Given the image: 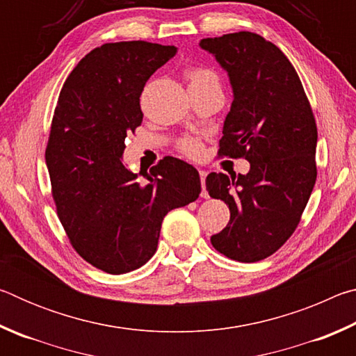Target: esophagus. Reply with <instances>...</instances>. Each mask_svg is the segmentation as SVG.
I'll return each instance as SVG.
<instances>
[{"instance_id":"esophagus-1","label":"esophagus","mask_w":356,"mask_h":356,"mask_svg":"<svg viewBox=\"0 0 356 356\" xmlns=\"http://www.w3.org/2000/svg\"><path fill=\"white\" fill-rule=\"evenodd\" d=\"M200 176H201V185H202V197H209L207 191H206V177H207V172L206 171H200Z\"/></svg>"}]
</instances>
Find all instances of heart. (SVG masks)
Masks as SVG:
<instances>
[{"mask_svg": "<svg viewBox=\"0 0 356 356\" xmlns=\"http://www.w3.org/2000/svg\"><path fill=\"white\" fill-rule=\"evenodd\" d=\"M186 78L190 80V84H197V83H206V81H218V76H216L212 70L206 67H190L186 70ZM177 147L184 155L190 156V159H200L202 154V143L193 136H185L177 143Z\"/></svg>", "mask_w": 356, "mask_h": 356, "instance_id": "obj_1", "label": "heart"}]
</instances>
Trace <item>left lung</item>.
Wrapping results in <instances>:
<instances>
[{
  "instance_id": "left-lung-1",
  "label": "left lung",
  "mask_w": 356,
  "mask_h": 356,
  "mask_svg": "<svg viewBox=\"0 0 356 356\" xmlns=\"http://www.w3.org/2000/svg\"><path fill=\"white\" fill-rule=\"evenodd\" d=\"M200 45L227 72L234 91L218 155L251 166L245 176H207L209 195L231 210L210 242L234 261L257 262L292 236L314 188L316 119L297 70L262 35L238 31Z\"/></svg>"
}]
</instances>
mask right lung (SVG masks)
Masks as SVG:
<instances>
[{
  "label": "right lung",
  "mask_w": 356,
  "mask_h": 356,
  "mask_svg": "<svg viewBox=\"0 0 356 356\" xmlns=\"http://www.w3.org/2000/svg\"><path fill=\"white\" fill-rule=\"evenodd\" d=\"M176 51L146 40L104 44L59 92L45 150L51 196L70 245L106 273L146 264L165 215L201 193L200 172L174 156L140 172L144 181L122 161L125 138L143 122L144 84Z\"/></svg>",
  "instance_id": "1"
}]
</instances>
